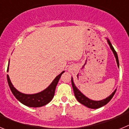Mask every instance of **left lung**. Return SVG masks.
<instances>
[{"mask_svg": "<svg viewBox=\"0 0 129 129\" xmlns=\"http://www.w3.org/2000/svg\"><path fill=\"white\" fill-rule=\"evenodd\" d=\"M107 39V42H108V44L110 46V49L112 50V52H113L115 58H116V62H117V64H118V67H119V60H118V54L116 53V52L115 51L114 48L112 45L111 43L110 42L109 39ZM72 81V88L73 90H74V95L75 97L76 98L77 101L79 102L80 103L83 104V105L86 106L88 108H90V109H98V108H100V107H103V106L105 105H107V103H109V101L111 100V99L113 98L114 95L116 93V89L112 93L111 95H109V97H107L106 99H104V100H102L101 101H94V100H92L88 98L87 97L85 96L83 93L81 92V91L76 87V86L75 85L74 83V80H73V78L72 77L71 79Z\"/></svg>", "mask_w": 129, "mask_h": 129, "instance_id": "8db88e82", "label": "left lung"}]
</instances>
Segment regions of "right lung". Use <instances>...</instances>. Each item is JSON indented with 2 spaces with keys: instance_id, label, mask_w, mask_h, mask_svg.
I'll list each match as a JSON object with an SVG mask.
<instances>
[{
  "instance_id": "add662e5",
  "label": "right lung",
  "mask_w": 129,
  "mask_h": 129,
  "mask_svg": "<svg viewBox=\"0 0 129 129\" xmlns=\"http://www.w3.org/2000/svg\"><path fill=\"white\" fill-rule=\"evenodd\" d=\"M9 64H10V61H9L7 72H8L9 70ZM64 72V71H62L60 74L58 75L46 89L42 92L34 94H26L19 92L12 85L8 75H7V79L11 92L20 103L29 107H41L46 105L52 101L54 96L55 88L59 82V79Z\"/></svg>"
}]
</instances>
